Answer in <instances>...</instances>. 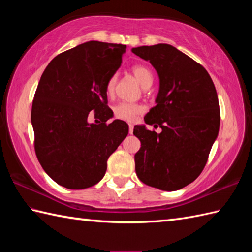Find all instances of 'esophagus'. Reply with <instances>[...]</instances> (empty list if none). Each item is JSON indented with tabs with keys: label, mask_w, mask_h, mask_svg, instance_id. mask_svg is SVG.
Returning <instances> with one entry per match:
<instances>
[{
	"label": "esophagus",
	"mask_w": 252,
	"mask_h": 252,
	"mask_svg": "<svg viewBox=\"0 0 252 252\" xmlns=\"http://www.w3.org/2000/svg\"><path fill=\"white\" fill-rule=\"evenodd\" d=\"M133 129H134V126L129 125V133H130V134H132V133H133Z\"/></svg>",
	"instance_id": "esophagus-1"
}]
</instances>
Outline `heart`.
Returning <instances> with one entry per match:
<instances>
[{
  "label": "heart",
  "mask_w": 252,
  "mask_h": 252,
  "mask_svg": "<svg viewBox=\"0 0 252 252\" xmlns=\"http://www.w3.org/2000/svg\"><path fill=\"white\" fill-rule=\"evenodd\" d=\"M132 72L134 74L136 80L143 88L151 87L153 83V73L146 66L143 65H135L132 67ZM117 83V76L114 74L109 78L106 84V92L108 95H111L115 92ZM144 110L143 107L138 104L133 103H126V101H122L114 107V115L119 120L132 122L136 119V117L142 114Z\"/></svg>",
  "instance_id": "b5f03b06"
}]
</instances>
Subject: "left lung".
<instances>
[{
	"label": "left lung",
	"instance_id": "obj_1",
	"mask_svg": "<svg viewBox=\"0 0 252 252\" xmlns=\"http://www.w3.org/2000/svg\"><path fill=\"white\" fill-rule=\"evenodd\" d=\"M152 63L159 77L156 106L133 130L141 148L135 171L143 183L178 190L194 182L207 163L220 127V107L211 77L200 63L174 46L160 43L132 49Z\"/></svg>",
	"mask_w": 252,
	"mask_h": 252
}]
</instances>
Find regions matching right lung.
Masks as SVG:
<instances>
[{"label": "right lung", "mask_w": 252, "mask_h": 252, "mask_svg": "<svg viewBox=\"0 0 252 252\" xmlns=\"http://www.w3.org/2000/svg\"><path fill=\"white\" fill-rule=\"evenodd\" d=\"M126 49L85 42L53 58L42 73L31 109L34 149L45 172L66 189L97 184L107 160L129 133L125 121L106 123L112 117L106 84L121 66ZM92 110L101 123L88 122Z\"/></svg>", "instance_id": "right-lung-1"}]
</instances>
